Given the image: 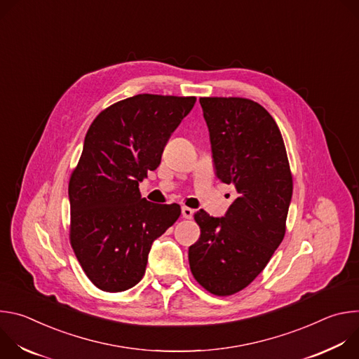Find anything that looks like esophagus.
<instances>
[{
	"mask_svg": "<svg viewBox=\"0 0 359 359\" xmlns=\"http://www.w3.org/2000/svg\"><path fill=\"white\" fill-rule=\"evenodd\" d=\"M193 215H194V210H193V209L186 208V206L182 208V216H183V219H191Z\"/></svg>",
	"mask_w": 359,
	"mask_h": 359,
	"instance_id": "esophagus-1",
	"label": "esophagus"
}]
</instances>
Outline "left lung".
I'll return each mask as SVG.
<instances>
[{
	"mask_svg": "<svg viewBox=\"0 0 359 359\" xmlns=\"http://www.w3.org/2000/svg\"><path fill=\"white\" fill-rule=\"evenodd\" d=\"M217 177L237 197L223 217L194 215L198 240L189 247L196 281L215 295H231L257 277L285 234L292 176L273 116L245 97H200Z\"/></svg>",
	"mask_w": 359,
	"mask_h": 359,
	"instance_id": "8db88e82",
	"label": "left lung"
}]
</instances>
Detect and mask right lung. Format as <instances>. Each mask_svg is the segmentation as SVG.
Here are the masks:
<instances>
[{
	"mask_svg": "<svg viewBox=\"0 0 359 359\" xmlns=\"http://www.w3.org/2000/svg\"><path fill=\"white\" fill-rule=\"evenodd\" d=\"M194 104V96L140 93L102 111L89 126L69 179V238L99 290L136 285L151 243L179 219V204L147 201L139 183L158 169L170 135Z\"/></svg>",
	"mask_w": 359,
	"mask_h": 359,
	"instance_id": "add662e5",
	"label": "right lung"
}]
</instances>
